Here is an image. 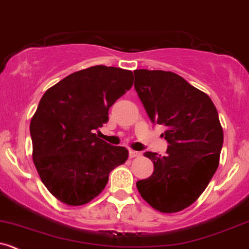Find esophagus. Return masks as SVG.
Masks as SVG:
<instances>
[{
  "mask_svg": "<svg viewBox=\"0 0 249 249\" xmlns=\"http://www.w3.org/2000/svg\"><path fill=\"white\" fill-rule=\"evenodd\" d=\"M140 155H141L140 151H135V150H130V151H129V158H130V159L137 158V156H140Z\"/></svg>",
  "mask_w": 249,
  "mask_h": 249,
  "instance_id": "34e87169",
  "label": "esophagus"
}]
</instances>
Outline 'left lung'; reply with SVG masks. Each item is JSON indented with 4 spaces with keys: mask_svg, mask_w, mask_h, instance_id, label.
I'll use <instances>...</instances> for the list:
<instances>
[{
    "mask_svg": "<svg viewBox=\"0 0 249 249\" xmlns=\"http://www.w3.org/2000/svg\"><path fill=\"white\" fill-rule=\"evenodd\" d=\"M135 89L154 124L164 125L166 155L145 151L150 178L137 181L149 205L164 213L181 211L204 192L219 163L223 129L209 95L172 71L135 70Z\"/></svg>",
    "mask_w": 249,
    "mask_h": 249,
    "instance_id": "left-lung-1",
    "label": "left lung"
}]
</instances>
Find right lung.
I'll list each match as a JSON object with an SVG mask.
<instances>
[{"label":"right lung","instance_id":"right-lung-1","mask_svg":"<svg viewBox=\"0 0 249 249\" xmlns=\"http://www.w3.org/2000/svg\"><path fill=\"white\" fill-rule=\"evenodd\" d=\"M132 83L130 70L95 65L63 78L40 99L30 125L32 158L43 184L59 201L87 204L129 158L127 149L108 144L95 131Z\"/></svg>","mask_w":249,"mask_h":249}]
</instances>
